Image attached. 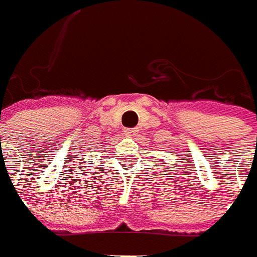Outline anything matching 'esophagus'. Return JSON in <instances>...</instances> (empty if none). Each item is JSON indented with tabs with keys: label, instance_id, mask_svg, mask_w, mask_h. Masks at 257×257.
<instances>
[{
	"label": "esophagus",
	"instance_id": "obj_1",
	"mask_svg": "<svg viewBox=\"0 0 257 257\" xmlns=\"http://www.w3.org/2000/svg\"><path fill=\"white\" fill-rule=\"evenodd\" d=\"M137 131L138 130H136V128H126V130H124V134H126L127 137L133 138V137L137 136Z\"/></svg>",
	"mask_w": 257,
	"mask_h": 257
}]
</instances>
